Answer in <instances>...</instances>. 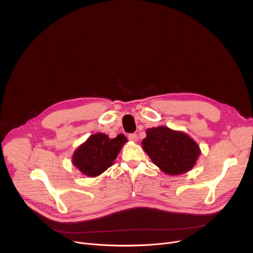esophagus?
<instances>
[{
  "instance_id": "obj_1",
  "label": "esophagus",
  "mask_w": 253,
  "mask_h": 253,
  "mask_svg": "<svg viewBox=\"0 0 253 253\" xmlns=\"http://www.w3.org/2000/svg\"><path fill=\"white\" fill-rule=\"evenodd\" d=\"M128 138H129V140H131V141H137V139H138L137 134H135V133L129 134V135H128Z\"/></svg>"
}]
</instances>
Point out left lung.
<instances>
[{
	"label": "left lung",
	"mask_w": 253,
	"mask_h": 253,
	"mask_svg": "<svg viewBox=\"0 0 253 253\" xmlns=\"http://www.w3.org/2000/svg\"><path fill=\"white\" fill-rule=\"evenodd\" d=\"M141 144L152 162L169 175L191 170L200 155L198 144L191 137L166 126L147 129Z\"/></svg>",
	"instance_id": "8db88e82"
}]
</instances>
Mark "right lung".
Instances as JSON below:
<instances>
[{"label":"right lung","instance_id":"obj_1","mask_svg":"<svg viewBox=\"0 0 253 253\" xmlns=\"http://www.w3.org/2000/svg\"><path fill=\"white\" fill-rule=\"evenodd\" d=\"M127 138L120 134L110 139L104 133L91 135L80 145L72 157V163L84 175L96 177L110 167Z\"/></svg>","mask_w":253,"mask_h":253}]
</instances>
